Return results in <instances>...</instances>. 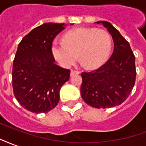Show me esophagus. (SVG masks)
<instances>
[{
	"instance_id": "1",
	"label": "esophagus",
	"mask_w": 146,
	"mask_h": 146,
	"mask_svg": "<svg viewBox=\"0 0 146 146\" xmlns=\"http://www.w3.org/2000/svg\"><path fill=\"white\" fill-rule=\"evenodd\" d=\"M80 74V72H78V71H74V70H72L71 71V76H73L74 74Z\"/></svg>"
}]
</instances>
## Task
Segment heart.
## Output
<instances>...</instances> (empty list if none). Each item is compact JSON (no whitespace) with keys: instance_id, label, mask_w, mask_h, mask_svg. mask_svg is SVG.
Segmentation results:
<instances>
[{"instance_id":"heart-1","label":"heart","mask_w":146,"mask_h":146,"mask_svg":"<svg viewBox=\"0 0 146 146\" xmlns=\"http://www.w3.org/2000/svg\"><path fill=\"white\" fill-rule=\"evenodd\" d=\"M112 49V38L108 32L94 28L69 31L64 42L52 43L54 58L64 68H69L79 60L87 68H96L106 62Z\"/></svg>"}]
</instances>
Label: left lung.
<instances>
[{"label": "left lung", "instance_id": "8db88e82", "mask_svg": "<svg viewBox=\"0 0 146 146\" xmlns=\"http://www.w3.org/2000/svg\"><path fill=\"white\" fill-rule=\"evenodd\" d=\"M107 28L113 40L111 57L100 68L82 72L81 96L95 108H110L128 97L135 83V58L129 42L110 22L99 21Z\"/></svg>", "mask_w": 146, "mask_h": 146}]
</instances>
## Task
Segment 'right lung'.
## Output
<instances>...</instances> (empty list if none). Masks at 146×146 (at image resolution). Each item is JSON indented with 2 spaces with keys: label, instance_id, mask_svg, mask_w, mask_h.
I'll list each match as a JSON object with an SVG mask.
<instances>
[{
  "label": "right lung",
  "instance_id": "add662e5",
  "mask_svg": "<svg viewBox=\"0 0 146 146\" xmlns=\"http://www.w3.org/2000/svg\"><path fill=\"white\" fill-rule=\"evenodd\" d=\"M64 26V23H44L19 42L13 61V92L19 104L31 112L54 109L61 86L69 80L70 70L55 64L51 50L53 40Z\"/></svg>",
  "mask_w": 146,
  "mask_h": 146
}]
</instances>
